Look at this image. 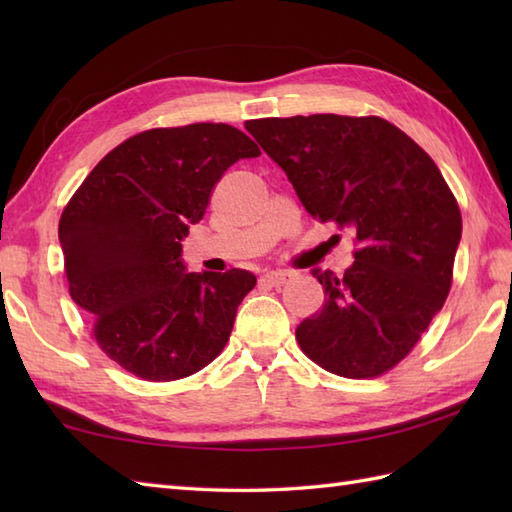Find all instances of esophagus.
I'll list each match as a JSON object with an SVG mask.
<instances>
[{"instance_id":"34e87169","label":"esophagus","mask_w":512,"mask_h":512,"mask_svg":"<svg viewBox=\"0 0 512 512\" xmlns=\"http://www.w3.org/2000/svg\"><path fill=\"white\" fill-rule=\"evenodd\" d=\"M288 277H290V273H286V270H270V273L262 275V279H259V281H262L264 286L279 288V286H284V284H286Z\"/></svg>"}]
</instances>
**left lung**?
Segmentation results:
<instances>
[{"label": "left lung", "mask_w": 512, "mask_h": 512, "mask_svg": "<svg viewBox=\"0 0 512 512\" xmlns=\"http://www.w3.org/2000/svg\"><path fill=\"white\" fill-rule=\"evenodd\" d=\"M246 129L319 222L354 233V264L314 268L323 308L297 328L310 361L376 378L405 358L447 301L462 215L436 162L380 116L259 118Z\"/></svg>", "instance_id": "left-lung-1"}]
</instances>
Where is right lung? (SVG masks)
I'll use <instances>...</instances> for the list:
<instances>
[{
    "mask_svg": "<svg viewBox=\"0 0 512 512\" xmlns=\"http://www.w3.org/2000/svg\"><path fill=\"white\" fill-rule=\"evenodd\" d=\"M262 151L237 127H156L114 147L59 220L70 297L101 350L151 383L187 378L220 356L255 288L248 270L184 273L182 239L215 184Z\"/></svg>",
    "mask_w": 512,
    "mask_h": 512,
    "instance_id": "add662e5",
    "label": "right lung"
}]
</instances>
